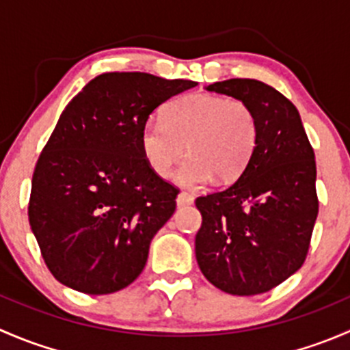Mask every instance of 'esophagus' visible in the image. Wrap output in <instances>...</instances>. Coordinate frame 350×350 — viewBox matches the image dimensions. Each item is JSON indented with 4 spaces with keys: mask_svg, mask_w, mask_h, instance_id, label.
<instances>
[{
    "mask_svg": "<svg viewBox=\"0 0 350 350\" xmlns=\"http://www.w3.org/2000/svg\"><path fill=\"white\" fill-rule=\"evenodd\" d=\"M176 203H178V206H189V204L195 203V198L189 193H179L178 198H176Z\"/></svg>",
    "mask_w": 350,
    "mask_h": 350,
    "instance_id": "34e87169",
    "label": "esophagus"
}]
</instances>
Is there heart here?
Returning <instances> with one entry per match:
<instances>
[{
  "label": "heart",
  "instance_id": "heart-1",
  "mask_svg": "<svg viewBox=\"0 0 350 350\" xmlns=\"http://www.w3.org/2000/svg\"><path fill=\"white\" fill-rule=\"evenodd\" d=\"M257 116L242 100L195 93L165 105L162 120H149L140 147L150 169L167 178L185 152L174 181L201 188L211 179L230 183L245 171L257 146Z\"/></svg>",
  "mask_w": 350,
  "mask_h": 350
}]
</instances>
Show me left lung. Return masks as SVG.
Returning a JSON list of instances; mask_svg holds the SVG:
<instances>
[{"label":"left lung","mask_w":350,"mask_h":350,"mask_svg":"<svg viewBox=\"0 0 350 350\" xmlns=\"http://www.w3.org/2000/svg\"><path fill=\"white\" fill-rule=\"evenodd\" d=\"M242 100L257 116L245 171L221 191L198 196L195 250L201 273L230 295H260L303 266L319 215L315 152L295 105L257 79L206 88Z\"/></svg>","instance_id":"left-lung-1"}]
</instances>
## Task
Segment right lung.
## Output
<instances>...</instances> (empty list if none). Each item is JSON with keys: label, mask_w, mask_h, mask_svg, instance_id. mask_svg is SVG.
Returning <instances> with one entry per match:
<instances>
[{"label": "right lung", "mask_w": 350, "mask_h": 350, "mask_svg": "<svg viewBox=\"0 0 350 350\" xmlns=\"http://www.w3.org/2000/svg\"><path fill=\"white\" fill-rule=\"evenodd\" d=\"M198 83L105 72L67 103L31 178L28 221L49 271L86 295L126 288L176 210L178 188L147 164L140 132Z\"/></svg>", "instance_id": "right-lung-1"}]
</instances>
